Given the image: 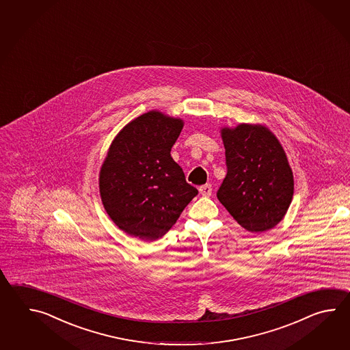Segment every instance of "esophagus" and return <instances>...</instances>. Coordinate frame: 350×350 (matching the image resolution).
I'll use <instances>...</instances> for the list:
<instances>
[{
    "mask_svg": "<svg viewBox=\"0 0 350 350\" xmlns=\"http://www.w3.org/2000/svg\"><path fill=\"white\" fill-rule=\"evenodd\" d=\"M199 191H200L202 196H210L211 193H213V186L210 185V184L200 186V187H199Z\"/></svg>",
    "mask_w": 350,
    "mask_h": 350,
    "instance_id": "obj_1",
    "label": "esophagus"
}]
</instances>
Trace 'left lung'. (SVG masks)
Segmentation results:
<instances>
[{
    "label": "left lung",
    "instance_id": "left-lung-1",
    "mask_svg": "<svg viewBox=\"0 0 350 350\" xmlns=\"http://www.w3.org/2000/svg\"><path fill=\"white\" fill-rule=\"evenodd\" d=\"M228 172L217 199L244 229L267 231L283 220L294 178L282 144L268 127L240 124L221 129Z\"/></svg>",
    "mask_w": 350,
    "mask_h": 350
}]
</instances>
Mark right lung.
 <instances>
[{"label":"right lung","instance_id":"obj_1","mask_svg":"<svg viewBox=\"0 0 350 350\" xmlns=\"http://www.w3.org/2000/svg\"><path fill=\"white\" fill-rule=\"evenodd\" d=\"M184 121L152 110L113 139L100 170V195L112 221L135 238L164 237L198 195L170 151Z\"/></svg>","mask_w":350,"mask_h":350}]
</instances>
